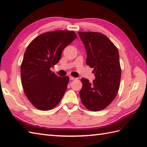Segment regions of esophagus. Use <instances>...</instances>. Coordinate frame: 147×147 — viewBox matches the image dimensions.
<instances>
[{"mask_svg":"<svg viewBox=\"0 0 147 147\" xmlns=\"http://www.w3.org/2000/svg\"><path fill=\"white\" fill-rule=\"evenodd\" d=\"M69 78H70V80H77L76 78H75V77H73V76H70V77H69Z\"/></svg>","mask_w":147,"mask_h":147,"instance_id":"obj_1","label":"esophagus"}]
</instances>
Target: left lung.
I'll list each match as a JSON object with an SVG mask.
<instances>
[{
  "instance_id": "obj_1",
  "label": "left lung",
  "mask_w": 147,
  "mask_h": 147,
  "mask_svg": "<svg viewBox=\"0 0 147 147\" xmlns=\"http://www.w3.org/2000/svg\"><path fill=\"white\" fill-rule=\"evenodd\" d=\"M85 46L86 64L93 68L95 79L90 83L81 79V101L91 111L103 110L111 104L119 89L121 69L117 48L104 34L78 32Z\"/></svg>"
}]
</instances>
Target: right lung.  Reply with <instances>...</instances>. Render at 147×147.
<instances>
[{
  "instance_id": "right-lung-1",
  "label": "right lung",
  "mask_w": 147,
  "mask_h": 147,
  "mask_svg": "<svg viewBox=\"0 0 147 147\" xmlns=\"http://www.w3.org/2000/svg\"><path fill=\"white\" fill-rule=\"evenodd\" d=\"M76 38L73 31L56 30L41 34L28 46L21 65V84L27 98L39 110L54 109L64 96L69 78L58 76L51 68Z\"/></svg>"
}]
</instances>
